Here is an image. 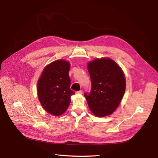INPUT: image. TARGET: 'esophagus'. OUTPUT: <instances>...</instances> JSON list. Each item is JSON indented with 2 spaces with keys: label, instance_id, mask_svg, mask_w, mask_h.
<instances>
[{
  "label": "esophagus",
  "instance_id": "obj_1",
  "mask_svg": "<svg viewBox=\"0 0 158 158\" xmlns=\"http://www.w3.org/2000/svg\"><path fill=\"white\" fill-rule=\"evenodd\" d=\"M77 94H82V90H79L76 92Z\"/></svg>",
  "mask_w": 158,
  "mask_h": 158
}]
</instances>
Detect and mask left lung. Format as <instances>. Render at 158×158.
Here are the masks:
<instances>
[{
  "mask_svg": "<svg viewBox=\"0 0 158 158\" xmlns=\"http://www.w3.org/2000/svg\"><path fill=\"white\" fill-rule=\"evenodd\" d=\"M92 88L84 97L95 115L112 114L120 104L125 92L126 82L120 66L109 58L97 59L88 65Z\"/></svg>",
  "mask_w": 158,
  "mask_h": 158,
  "instance_id": "left-lung-1",
  "label": "left lung"
}]
</instances>
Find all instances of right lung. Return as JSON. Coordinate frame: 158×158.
<instances>
[{
	"mask_svg": "<svg viewBox=\"0 0 158 158\" xmlns=\"http://www.w3.org/2000/svg\"><path fill=\"white\" fill-rule=\"evenodd\" d=\"M70 63L58 60L47 65L37 83V94L41 106L55 116L65 112L75 94L70 89Z\"/></svg>",
	"mask_w": 158,
	"mask_h": 158,
	"instance_id": "obj_1",
	"label": "right lung"
}]
</instances>
